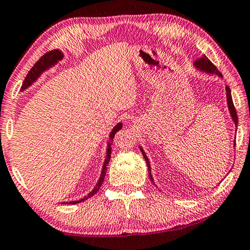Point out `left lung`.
<instances>
[{
  "label": "left lung",
  "instance_id": "left-lung-1",
  "mask_svg": "<svg viewBox=\"0 0 250 250\" xmlns=\"http://www.w3.org/2000/svg\"><path fill=\"white\" fill-rule=\"evenodd\" d=\"M194 65L197 70H199V71H203V72H206V73H209V75H216L222 78V73H221L219 70L216 69V66L213 64L212 62L209 61L208 59L206 58L205 55H203L202 58L197 59L196 61L194 62ZM226 93H227V103H228V108H229V112H230V117L232 119V121L234 122V125L235 128H237L238 125V117H237V112H235V108H234V105H233V102H232V96H231V90L228 86H226ZM234 146H235V140H234ZM140 148V152L143 153V156L144 159L146 161V164H147V167H148V175H149V179L150 181L154 184V179H153V175H152V170H150V163H149V160L147 155L144 152V149L142 147H139ZM155 185V184H154Z\"/></svg>",
  "mask_w": 250,
  "mask_h": 250
}]
</instances>
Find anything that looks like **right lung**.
Returning <instances> with one entry per match:
<instances>
[{
    "instance_id": "right-lung-1",
    "label": "right lung",
    "mask_w": 250,
    "mask_h": 250,
    "mask_svg": "<svg viewBox=\"0 0 250 250\" xmlns=\"http://www.w3.org/2000/svg\"><path fill=\"white\" fill-rule=\"evenodd\" d=\"M63 53L61 51L59 50H54V51H51L46 53L45 55L42 56V58L38 60V61L35 63L33 68L30 69V71L28 72V75L26 78H24V82L22 83V86H21V91H23L24 89H27L28 87L33 85V83L36 82V80L40 78L41 75L43 72L46 71L52 66H54L56 63L59 61H61L63 59ZM122 128V122H119L117 124V125L114 126L113 129H112V131L110 132V136H108V142H107V149H106V156H105V160H104V163H103V167H102V172H101V175H100V179H98L96 186H95L93 190H91L88 195L83 197V198H80L78 200H72V202H64L62 204H78V203H82L83 200L90 198V197H93L96 192L100 190L102 184H103L104 181V178L105 175H106V171H107V165H108V162H110L111 159V149H112V143H113V138H114V135L117 133L119 130Z\"/></svg>"
}]
</instances>
